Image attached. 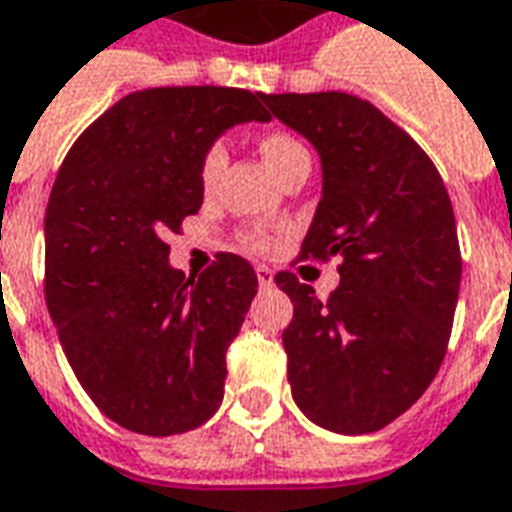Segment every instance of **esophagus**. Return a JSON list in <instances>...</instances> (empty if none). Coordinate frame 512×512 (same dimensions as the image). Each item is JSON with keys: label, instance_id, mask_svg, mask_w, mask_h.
Listing matches in <instances>:
<instances>
[{"label": "esophagus", "instance_id": "esophagus-1", "mask_svg": "<svg viewBox=\"0 0 512 512\" xmlns=\"http://www.w3.org/2000/svg\"><path fill=\"white\" fill-rule=\"evenodd\" d=\"M257 282H260V288H271L274 285V271L268 266H257Z\"/></svg>", "mask_w": 512, "mask_h": 512}]
</instances>
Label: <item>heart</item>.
I'll use <instances>...</instances> for the list:
<instances>
[{
  "instance_id": "heart-1",
  "label": "heart",
  "mask_w": 512,
  "mask_h": 512,
  "mask_svg": "<svg viewBox=\"0 0 512 512\" xmlns=\"http://www.w3.org/2000/svg\"><path fill=\"white\" fill-rule=\"evenodd\" d=\"M260 152L266 157V163L271 166L274 174H280L291 160L296 157L307 155V149L296 138H293L291 132H268L263 135V141H260ZM227 166V149L221 141H213V144L207 146L205 155H202V163H199V180L205 185L207 191L210 188H216V182H219L221 171ZM246 246H252V249H268L271 246V235L263 230H255L246 235Z\"/></svg>"
}]
</instances>
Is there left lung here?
Masks as SVG:
<instances>
[{"label":"left lung","mask_w":512,"mask_h":512,"mask_svg":"<svg viewBox=\"0 0 512 512\" xmlns=\"http://www.w3.org/2000/svg\"><path fill=\"white\" fill-rule=\"evenodd\" d=\"M321 157V202L302 260H341L330 299L280 271L293 402L343 435L388 427L430 388L460 291L452 202L427 152L377 107L341 91L263 94Z\"/></svg>","instance_id":"1"}]
</instances>
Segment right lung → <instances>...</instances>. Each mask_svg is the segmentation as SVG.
I'll use <instances>...</instances> for the list:
<instances>
[{
    "label": "right lung",
    "instance_id": "right-lung-1",
    "mask_svg": "<svg viewBox=\"0 0 512 512\" xmlns=\"http://www.w3.org/2000/svg\"><path fill=\"white\" fill-rule=\"evenodd\" d=\"M263 94L216 85L124 96L69 149L46 205V305L94 405L141 435L196 430L219 410L227 349L255 268L219 252L199 277L166 235L199 213V163L221 132L268 121Z\"/></svg>",
    "mask_w": 512,
    "mask_h": 512
}]
</instances>
